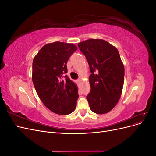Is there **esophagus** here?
<instances>
[{
	"mask_svg": "<svg viewBox=\"0 0 156 156\" xmlns=\"http://www.w3.org/2000/svg\"><path fill=\"white\" fill-rule=\"evenodd\" d=\"M77 81H78V82H80V81H81V80H80V79H78V80H77Z\"/></svg>",
	"mask_w": 156,
	"mask_h": 156,
	"instance_id": "1",
	"label": "esophagus"
}]
</instances>
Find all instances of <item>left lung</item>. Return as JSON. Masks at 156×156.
<instances>
[{
    "mask_svg": "<svg viewBox=\"0 0 156 156\" xmlns=\"http://www.w3.org/2000/svg\"><path fill=\"white\" fill-rule=\"evenodd\" d=\"M86 56L91 75L90 92L87 96L90 108L96 114L111 111L119 101L124 80V66L115 46L101 39L78 44Z\"/></svg>",
    "mask_w": 156,
    "mask_h": 156,
    "instance_id": "1",
    "label": "left lung"
}]
</instances>
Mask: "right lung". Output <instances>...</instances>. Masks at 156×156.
I'll use <instances>...</instances> for the list:
<instances>
[{"mask_svg": "<svg viewBox=\"0 0 156 156\" xmlns=\"http://www.w3.org/2000/svg\"><path fill=\"white\" fill-rule=\"evenodd\" d=\"M77 49L73 44L55 41L42 47L33 59L32 79L36 91L45 106L56 114L69 115L76 108L77 86L63 74L68 72L69 56Z\"/></svg>", "mask_w": 156, "mask_h": 156, "instance_id": "1", "label": "right lung"}]
</instances>
